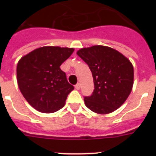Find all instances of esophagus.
<instances>
[{
  "label": "esophagus",
  "instance_id": "esophagus-1",
  "mask_svg": "<svg viewBox=\"0 0 156 156\" xmlns=\"http://www.w3.org/2000/svg\"><path fill=\"white\" fill-rule=\"evenodd\" d=\"M75 88L76 89V90H80V83H77V84H76Z\"/></svg>",
  "mask_w": 156,
  "mask_h": 156
}]
</instances>
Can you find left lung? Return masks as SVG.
Here are the masks:
<instances>
[{"label": "left lung", "mask_w": 156, "mask_h": 156, "mask_svg": "<svg viewBox=\"0 0 156 156\" xmlns=\"http://www.w3.org/2000/svg\"><path fill=\"white\" fill-rule=\"evenodd\" d=\"M76 54L92 73L94 90L84 98L86 106L98 114L111 113L127 99L133 84V67L122 54L109 47L94 45Z\"/></svg>", "instance_id": "left-lung-1"}]
</instances>
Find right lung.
<instances>
[{"mask_svg":"<svg viewBox=\"0 0 156 156\" xmlns=\"http://www.w3.org/2000/svg\"><path fill=\"white\" fill-rule=\"evenodd\" d=\"M74 48L45 46L37 48L20 58L17 82L27 102L43 113H52L65 105L74 87L69 83L61 65Z\"/></svg>","mask_w":156,"mask_h":156,"instance_id":"right-lung-1","label":"right lung"}]
</instances>
